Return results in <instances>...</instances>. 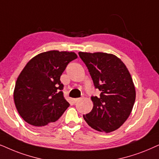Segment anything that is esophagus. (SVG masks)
Listing matches in <instances>:
<instances>
[{"instance_id": "esophagus-1", "label": "esophagus", "mask_w": 159, "mask_h": 159, "mask_svg": "<svg viewBox=\"0 0 159 159\" xmlns=\"http://www.w3.org/2000/svg\"><path fill=\"white\" fill-rule=\"evenodd\" d=\"M81 100V98H74L73 99V101H74V102L75 103H77V102H79V101H80Z\"/></svg>"}]
</instances>
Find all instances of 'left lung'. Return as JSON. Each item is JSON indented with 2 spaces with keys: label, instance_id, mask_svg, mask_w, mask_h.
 <instances>
[{
  "label": "left lung",
  "instance_id": "8db88e82",
  "mask_svg": "<svg viewBox=\"0 0 159 159\" xmlns=\"http://www.w3.org/2000/svg\"><path fill=\"white\" fill-rule=\"evenodd\" d=\"M79 55L100 96H91V112L84 115L92 129L110 133L119 129L132 111L136 90L129 70L120 58L105 52H83Z\"/></svg>",
  "mask_w": 159,
  "mask_h": 159
}]
</instances>
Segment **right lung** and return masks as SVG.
<instances>
[{
  "label": "right lung",
  "mask_w": 159,
  "mask_h": 159,
  "mask_svg": "<svg viewBox=\"0 0 159 159\" xmlns=\"http://www.w3.org/2000/svg\"><path fill=\"white\" fill-rule=\"evenodd\" d=\"M76 58L73 52L47 51L36 55L24 67L16 80L14 100L20 115L28 124L49 126L69 107L60 78L69 62Z\"/></svg>",
  "instance_id": "obj_1"
}]
</instances>
